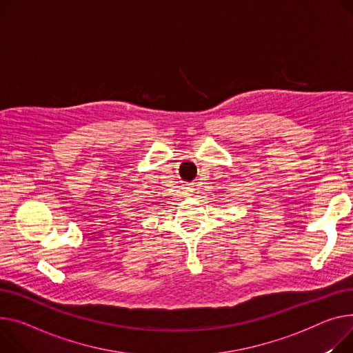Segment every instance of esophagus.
Here are the masks:
<instances>
[{"label":"esophagus","instance_id":"1","mask_svg":"<svg viewBox=\"0 0 353 353\" xmlns=\"http://www.w3.org/2000/svg\"><path fill=\"white\" fill-rule=\"evenodd\" d=\"M193 189H190V187H187V194H189V196H192L193 194Z\"/></svg>","mask_w":353,"mask_h":353}]
</instances>
